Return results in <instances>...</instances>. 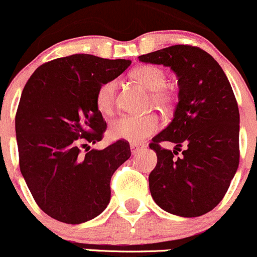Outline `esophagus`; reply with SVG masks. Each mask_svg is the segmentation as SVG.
<instances>
[{"label":"esophagus","mask_w":257,"mask_h":257,"mask_svg":"<svg viewBox=\"0 0 257 257\" xmlns=\"http://www.w3.org/2000/svg\"><path fill=\"white\" fill-rule=\"evenodd\" d=\"M143 148H144V145H143V144H138V143H132V144H131L132 154H133V155H136V154L139 153V151L142 150Z\"/></svg>","instance_id":"1"}]
</instances>
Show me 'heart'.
Masks as SVG:
<instances>
[{
	"instance_id": "obj_1",
	"label": "heart",
	"mask_w": 257,
	"mask_h": 257,
	"mask_svg": "<svg viewBox=\"0 0 257 257\" xmlns=\"http://www.w3.org/2000/svg\"><path fill=\"white\" fill-rule=\"evenodd\" d=\"M132 76L142 83L147 90L154 92V99L159 103H167L170 101L169 88L165 87L166 75L164 70L154 65H144L132 72ZM117 81L109 80L99 86L96 93V106L103 114H109L114 107ZM160 128V120L156 115H121L110 123L109 133L115 139L129 140L133 143L143 142Z\"/></svg>"
}]
</instances>
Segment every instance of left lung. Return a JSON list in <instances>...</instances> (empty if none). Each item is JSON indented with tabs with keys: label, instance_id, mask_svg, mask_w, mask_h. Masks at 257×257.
<instances>
[{
	"label": "left lung",
	"instance_id": "left-lung-1",
	"mask_svg": "<svg viewBox=\"0 0 257 257\" xmlns=\"http://www.w3.org/2000/svg\"><path fill=\"white\" fill-rule=\"evenodd\" d=\"M139 61L164 65L176 74L178 103L174 118L153 138L158 156L149 175L151 197L171 214L193 218L223 199L239 166V108L220 65L204 50L172 45L139 56ZM171 141L175 158L158 144Z\"/></svg>",
	"mask_w": 257,
	"mask_h": 257
}]
</instances>
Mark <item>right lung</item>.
<instances>
[{"mask_svg":"<svg viewBox=\"0 0 257 257\" xmlns=\"http://www.w3.org/2000/svg\"><path fill=\"white\" fill-rule=\"evenodd\" d=\"M131 64L75 54L39 66L24 86L16 114L21 172L38 206L54 219L85 223L109 203L110 177L131 158V148L118 140L90 150L107 128L96 93Z\"/></svg>","mask_w":257,"mask_h":257,"instance_id":"obj_1","label":"right lung"}]
</instances>
